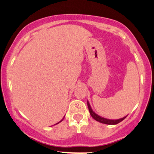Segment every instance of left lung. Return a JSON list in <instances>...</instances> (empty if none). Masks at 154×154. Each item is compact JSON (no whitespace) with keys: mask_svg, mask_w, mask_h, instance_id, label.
<instances>
[{"mask_svg":"<svg viewBox=\"0 0 154 154\" xmlns=\"http://www.w3.org/2000/svg\"><path fill=\"white\" fill-rule=\"evenodd\" d=\"M88 109H89L90 114H91L92 117H93L95 120L99 122H100V123L106 124V125H116V124L121 122L122 121H123V120L125 119V118H126V116H125V117L122 118V119H116V120H111V119H105V118H103V117H101V116L97 115V114H95L94 111H93V110H92V109L91 107V106H90V104H89V103H88Z\"/></svg>","mask_w":154,"mask_h":154,"instance_id":"8db88e82","label":"left lung"}]
</instances>
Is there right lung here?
<instances>
[{"label": "right lung", "mask_w": 154, "mask_h": 154, "mask_svg": "<svg viewBox=\"0 0 154 154\" xmlns=\"http://www.w3.org/2000/svg\"><path fill=\"white\" fill-rule=\"evenodd\" d=\"M61 121H62V120H61Z\"/></svg>", "instance_id": "obj_1"}]
</instances>
